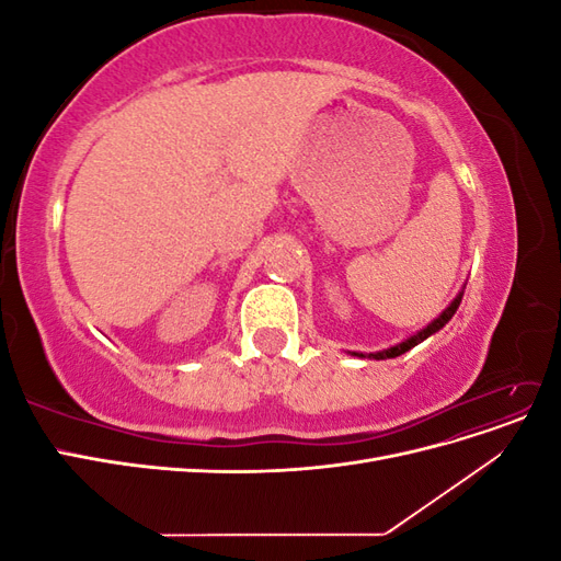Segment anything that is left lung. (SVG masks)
Instances as JSON below:
<instances>
[{
  "label": "left lung",
  "mask_w": 561,
  "mask_h": 561,
  "mask_svg": "<svg viewBox=\"0 0 561 561\" xmlns=\"http://www.w3.org/2000/svg\"><path fill=\"white\" fill-rule=\"evenodd\" d=\"M461 297H463V293H458V297L449 304V307L443 311V316L439 318H435L428 328H423L419 334H414L412 339H407V342H402V344H398V346H393V348H388V351H381V353H369V358H375V360H383V358H398V355H402L404 351H410V348H414L416 344H421L423 339H428L431 334H435L437 330H443L447 322L451 320V316L456 313V309H458V304H461ZM353 355H360V358H365L363 353H353Z\"/></svg>",
  "instance_id": "left-lung-1"
}]
</instances>
